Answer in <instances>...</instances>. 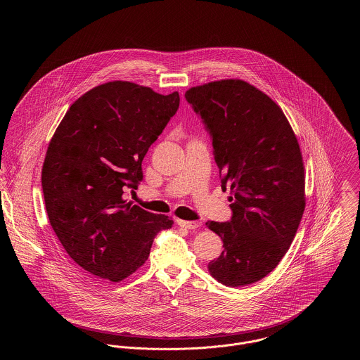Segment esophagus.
<instances>
[{"instance_id":"34e87169","label":"esophagus","mask_w":360,"mask_h":360,"mask_svg":"<svg viewBox=\"0 0 360 360\" xmlns=\"http://www.w3.org/2000/svg\"><path fill=\"white\" fill-rule=\"evenodd\" d=\"M176 224L179 225V226H184V228H188V229H195V228H198L201 223L200 221H186V220H176Z\"/></svg>"}]
</instances>
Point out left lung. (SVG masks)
I'll list each match as a JSON object with an SVG mask.
<instances>
[{
    "instance_id": "1",
    "label": "left lung",
    "mask_w": 360,
    "mask_h": 360,
    "mask_svg": "<svg viewBox=\"0 0 360 360\" xmlns=\"http://www.w3.org/2000/svg\"><path fill=\"white\" fill-rule=\"evenodd\" d=\"M212 136L221 188H231L232 219L207 221L223 240L207 270L229 288L270 274L285 257L305 210L298 140L282 109L243 79H221L185 93Z\"/></svg>"
}]
</instances>
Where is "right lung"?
<instances>
[{
    "label": "right lung",
    "instance_id": "add662e5",
    "mask_svg": "<svg viewBox=\"0 0 360 360\" xmlns=\"http://www.w3.org/2000/svg\"><path fill=\"white\" fill-rule=\"evenodd\" d=\"M179 94L112 81L70 106L41 169L46 210L69 257L89 274L120 282L150 255L169 216L124 200L143 179L141 162L176 113Z\"/></svg>",
    "mask_w": 360,
    "mask_h": 360
}]
</instances>
